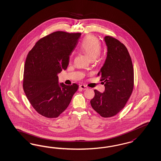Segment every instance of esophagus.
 I'll use <instances>...</instances> for the list:
<instances>
[{"mask_svg":"<svg viewBox=\"0 0 161 161\" xmlns=\"http://www.w3.org/2000/svg\"><path fill=\"white\" fill-rule=\"evenodd\" d=\"M79 88L81 89L82 90H85V89H86L88 88H87L86 86H85L84 85H79Z\"/></svg>","mask_w":161,"mask_h":161,"instance_id":"esophagus-1","label":"esophagus"}]
</instances>
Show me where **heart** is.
<instances>
[{"label": "heart", "instance_id": "1", "mask_svg": "<svg viewBox=\"0 0 161 161\" xmlns=\"http://www.w3.org/2000/svg\"><path fill=\"white\" fill-rule=\"evenodd\" d=\"M101 48V45L98 38L92 35L86 36L80 46V50L86 53L91 60L98 56Z\"/></svg>", "mask_w": 161, "mask_h": 161}]
</instances>
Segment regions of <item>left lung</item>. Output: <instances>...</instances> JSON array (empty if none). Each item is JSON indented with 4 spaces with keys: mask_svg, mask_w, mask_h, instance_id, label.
Wrapping results in <instances>:
<instances>
[{
    "mask_svg": "<svg viewBox=\"0 0 161 161\" xmlns=\"http://www.w3.org/2000/svg\"><path fill=\"white\" fill-rule=\"evenodd\" d=\"M107 56L98 73L104 81L105 91L94 90L91 105L101 117L114 116L125 107L134 86V70L129 53L125 45L113 36H105Z\"/></svg>",
    "mask_w": 161,
    "mask_h": 161,
    "instance_id": "left-lung-1",
    "label": "left lung"
}]
</instances>
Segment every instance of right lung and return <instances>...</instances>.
<instances>
[{"instance_id": "1", "label": "right lung", "mask_w": 161, "mask_h": 161, "mask_svg": "<svg viewBox=\"0 0 161 161\" xmlns=\"http://www.w3.org/2000/svg\"><path fill=\"white\" fill-rule=\"evenodd\" d=\"M80 33L56 31L36 42L26 57L23 88L36 112L47 118H56L68 108L78 90L76 83H58V73L68 68L69 56Z\"/></svg>"}]
</instances>
